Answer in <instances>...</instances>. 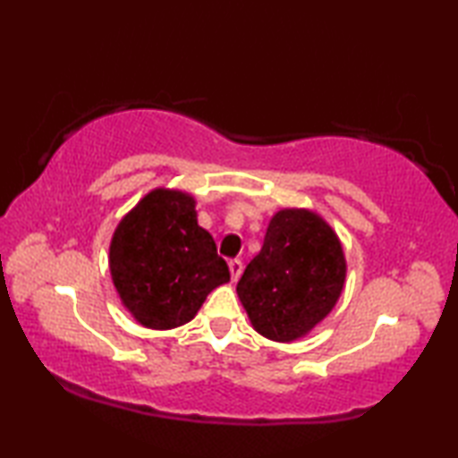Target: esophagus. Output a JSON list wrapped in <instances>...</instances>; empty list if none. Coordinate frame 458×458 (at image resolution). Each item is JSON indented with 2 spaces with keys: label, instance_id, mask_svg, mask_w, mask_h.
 Returning <instances> with one entry per match:
<instances>
[{
  "label": "esophagus",
  "instance_id": "esophagus-1",
  "mask_svg": "<svg viewBox=\"0 0 458 458\" xmlns=\"http://www.w3.org/2000/svg\"><path fill=\"white\" fill-rule=\"evenodd\" d=\"M228 268H230V275H232V281H238L240 278V275H242V260H238V259H232L230 262H228Z\"/></svg>",
  "mask_w": 458,
  "mask_h": 458
}]
</instances>
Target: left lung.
Wrapping results in <instances>:
<instances>
[{
    "label": "left lung",
    "instance_id": "obj_1",
    "mask_svg": "<svg viewBox=\"0 0 458 458\" xmlns=\"http://www.w3.org/2000/svg\"><path fill=\"white\" fill-rule=\"evenodd\" d=\"M344 283V248L329 224L309 210H281L236 293L260 335L293 341L335 307Z\"/></svg>",
    "mask_w": 458,
    "mask_h": 458
}]
</instances>
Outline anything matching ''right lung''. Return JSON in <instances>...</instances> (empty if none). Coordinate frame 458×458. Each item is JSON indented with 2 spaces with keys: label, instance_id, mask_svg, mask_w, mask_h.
I'll return each instance as SVG.
<instances>
[{
  "label": "right lung",
  "instance_id": "obj_1",
  "mask_svg": "<svg viewBox=\"0 0 458 458\" xmlns=\"http://www.w3.org/2000/svg\"><path fill=\"white\" fill-rule=\"evenodd\" d=\"M108 267L123 305L151 329L191 321L208 294L230 281L210 232L198 226L196 201L164 188L147 193L119 222Z\"/></svg>",
  "mask_w": 458,
  "mask_h": 458
}]
</instances>
